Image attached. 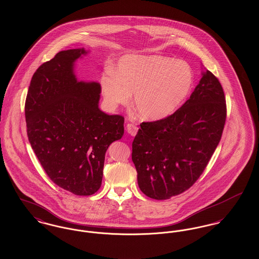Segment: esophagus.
<instances>
[{
	"instance_id": "esophagus-1",
	"label": "esophagus",
	"mask_w": 259,
	"mask_h": 259,
	"mask_svg": "<svg viewBox=\"0 0 259 259\" xmlns=\"http://www.w3.org/2000/svg\"><path fill=\"white\" fill-rule=\"evenodd\" d=\"M126 131L127 133L132 136H136L137 134V131H138V127L136 126V124L134 123H127L126 124Z\"/></svg>"
}]
</instances>
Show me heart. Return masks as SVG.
Segmentation results:
<instances>
[{
	"label": "heart",
	"instance_id": "1",
	"mask_svg": "<svg viewBox=\"0 0 259 259\" xmlns=\"http://www.w3.org/2000/svg\"><path fill=\"white\" fill-rule=\"evenodd\" d=\"M101 91L110 109L127 105L135 95L138 116L159 121L177 111L190 94L194 73L183 60L162 55H126L117 72L109 70L100 79Z\"/></svg>",
	"mask_w": 259,
	"mask_h": 259
}]
</instances>
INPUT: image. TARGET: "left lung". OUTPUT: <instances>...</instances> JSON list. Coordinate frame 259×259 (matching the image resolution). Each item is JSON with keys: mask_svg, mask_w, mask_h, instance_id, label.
I'll use <instances>...</instances> for the list:
<instances>
[{"mask_svg": "<svg viewBox=\"0 0 259 259\" xmlns=\"http://www.w3.org/2000/svg\"><path fill=\"white\" fill-rule=\"evenodd\" d=\"M225 120L223 89L204 70L190 98L172 115L140 123L132 158L142 193L166 200L189 189L217 149Z\"/></svg>", "mask_w": 259, "mask_h": 259, "instance_id": "8db88e82", "label": "left lung"}]
</instances>
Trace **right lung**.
Instances as JSON below:
<instances>
[{
	"mask_svg": "<svg viewBox=\"0 0 259 259\" xmlns=\"http://www.w3.org/2000/svg\"><path fill=\"white\" fill-rule=\"evenodd\" d=\"M89 52L62 51L34 73L25 102L27 136L47 175L78 196L101 186L105 153L122 138L123 119L98 107L101 87L78 81L75 62Z\"/></svg>",
	"mask_w": 259,
	"mask_h": 259,
	"instance_id": "add662e5",
	"label": "right lung"
}]
</instances>
